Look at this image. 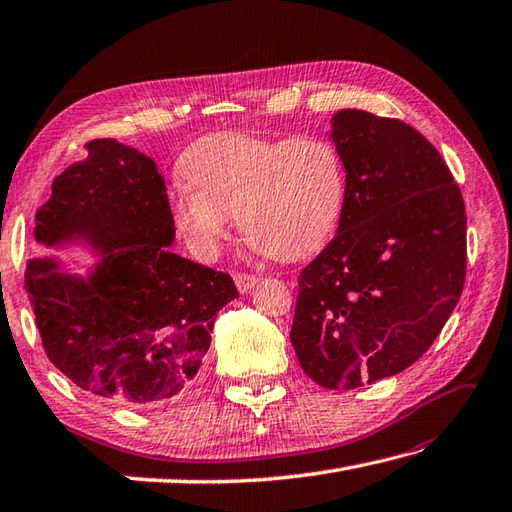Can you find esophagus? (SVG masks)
I'll return each instance as SVG.
<instances>
[{
  "label": "esophagus",
  "instance_id": "34e87169",
  "mask_svg": "<svg viewBox=\"0 0 512 512\" xmlns=\"http://www.w3.org/2000/svg\"><path fill=\"white\" fill-rule=\"evenodd\" d=\"M234 280H236L238 291H241V294H247V291H252V287L258 283V276H254V274H236Z\"/></svg>",
  "mask_w": 512,
  "mask_h": 512
}]
</instances>
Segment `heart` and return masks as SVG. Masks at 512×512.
Masks as SVG:
<instances>
[{"label":"heart","mask_w":512,"mask_h":512,"mask_svg":"<svg viewBox=\"0 0 512 512\" xmlns=\"http://www.w3.org/2000/svg\"><path fill=\"white\" fill-rule=\"evenodd\" d=\"M179 172L187 185L176 187L170 210L201 258H212L227 243L232 216L265 254L305 258L336 232L347 201L338 145L316 134H207L183 152Z\"/></svg>","instance_id":"1"}]
</instances>
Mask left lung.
I'll use <instances>...</instances> for the list:
<instances>
[{
	"label": "left lung",
	"mask_w": 512,
	"mask_h": 512,
	"mask_svg": "<svg viewBox=\"0 0 512 512\" xmlns=\"http://www.w3.org/2000/svg\"><path fill=\"white\" fill-rule=\"evenodd\" d=\"M347 168L338 234L300 271L291 344L325 389H358L411 367L462 296L466 212L420 132L364 110L331 117Z\"/></svg>",
	"instance_id": "obj_1"
}]
</instances>
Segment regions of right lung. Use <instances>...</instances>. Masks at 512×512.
Instances as JSON below:
<instances>
[{
	"mask_svg": "<svg viewBox=\"0 0 512 512\" xmlns=\"http://www.w3.org/2000/svg\"><path fill=\"white\" fill-rule=\"evenodd\" d=\"M52 181L35 214L44 247L88 245L86 276L55 256L26 263V291L48 360L81 387L128 406L192 389L216 314L238 291L223 271L174 254V218L156 163L114 139Z\"/></svg>",
	"mask_w": 512,
	"mask_h": 512,
	"instance_id": "1",
	"label": "right lung"
}]
</instances>
